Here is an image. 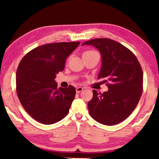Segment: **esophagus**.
I'll return each instance as SVG.
<instances>
[{
	"mask_svg": "<svg viewBox=\"0 0 159 159\" xmlns=\"http://www.w3.org/2000/svg\"><path fill=\"white\" fill-rule=\"evenodd\" d=\"M83 90V88L82 87H77V88H76V93H80Z\"/></svg>",
	"mask_w": 159,
	"mask_h": 159,
	"instance_id": "obj_1",
	"label": "esophagus"
}]
</instances>
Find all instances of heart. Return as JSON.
Wrapping results in <instances>:
<instances>
[{"label":"heart","mask_w":159,"mask_h":159,"mask_svg":"<svg viewBox=\"0 0 159 159\" xmlns=\"http://www.w3.org/2000/svg\"><path fill=\"white\" fill-rule=\"evenodd\" d=\"M94 52H95V51H93V50H87V51H85V52H83V56L86 55H89V54H92V53H94Z\"/></svg>","instance_id":"b5f03b06"}]
</instances>
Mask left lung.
Wrapping results in <instances>:
<instances>
[{"label": "left lung", "mask_w": 159, "mask_h": 159, "mask_svg": "<svg viewBox=\"0 0 159 159\" xmlns=\"http://www.w3.org/2000/svg\"><path fill=\"white\" fill-rule=\"evenodd\" d=\"M96 47L102 55L98 79H104L107 92L93 90L88 106L90 116L106 125L126 119L138 105L143 91V72L136 56L124 45L109 39H95L82 44Z\"/></svg>", "instance_id": "left-lung-1"}]
</instances>
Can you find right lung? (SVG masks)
Masks as SVG:
<instances>
[{"label":"right lung","instance_id":"right-lung-1","mask_svg":"<svg viewBox=\"0 0 159 159\" xmlns=\"http://www.w3.org/2000/svg\"><path fill=\"white\" fill-rule=\"evenodd\" d=\"M80 42L53 43L26 53L19 64L16 90L25 111L45 125L60 121L68 114L76 89L70 85L57 88L56 74L62 71L66 57Z\"/></svg>","mask_w":159,"mask_h":159}]
</instances>
